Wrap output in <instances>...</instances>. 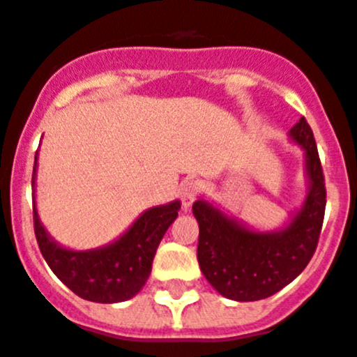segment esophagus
Returning <instances> with one entry per match:
<instances>
[{
    "label": "esophagus",
    "instance_id": "esophagus-1",
    "mask_svg": "<svg viewBox=\"0 0 357 357\" xmlns=\"http://www.w3.org/2000/svg\"><path fill=\"white\" fill-rule=\"evenodd\" d=\"M198 195H200V184H198V182L188 181L182 184L181 200H182V206H184V209H189V207H191V204L197 200Z\"/></svg>",
    "mask_w": 357,
    "mask_h": 357
}]
</instances>
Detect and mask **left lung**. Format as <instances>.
Wrapping results in <instances>:
<instances>
[{
    "label": "left lung",
    "instance_id": "left-lung-1",
    "mask_svg": "<svg viewBox=\"0 0 357 357\" xmlns=\"http://www.w3.org/2000/svg\"><path fill=\"white\" fill-rule=\"evenodd\" d=\"M289 139L304 150L307 195L279 230H255L206 200L193 204L198 264L209 284L230 301L268 298L301 275L313 257L326 213V184L313 130L301 118Z\"/></svg>",
    "mask_w": 357,
    "mask_h": 357
}]
</instances>
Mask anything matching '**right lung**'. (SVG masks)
<instances>
[{"mask_svg":"<svg viewBox=\"0 0 357 357\" xmlns=\"http://www.w3.org/2000/svg\"><path fill=\"white\" fill-rule=\"evenodd\" d=\"M37 153L31 188L36 193ZM181 202L144 211L116 241L93 250H71L55 241L40 223L33 202V227L40 254L75 295L100 304L125 302L141 291L151 272L160 239L178 216Z\"/></svg>","mask_w":357,"mask_h":357,"instance_id":"obj_1","label":"right lung"}]
</instances>
